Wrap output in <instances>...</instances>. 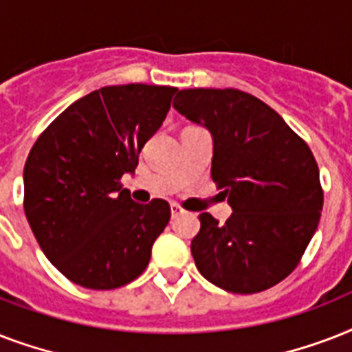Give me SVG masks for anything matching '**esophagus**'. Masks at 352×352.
Listing matches in <instances>:
<instances>
[{
  "label": "esophagus",
  "instance_id": "esophagus-1",
  "mask_svg": "<svg viewBox=\"0 0 352 352\" xmlns=\"http://www.w3.org/2000/svg\"><path fill=\"white\" fill-rule=\"evenodd\" d=\"M171 217H173V219H175V217H179V215H182V214H186V210L182 208L181 204H177V203H171Z\"/></svg>",
  "mask_w": 352,
  "mask_h": 352
}]
</instances>
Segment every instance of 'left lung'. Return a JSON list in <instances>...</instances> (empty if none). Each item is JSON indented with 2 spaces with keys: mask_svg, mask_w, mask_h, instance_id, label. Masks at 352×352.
Instances as JSON below:
<instances>
[{
  "mask_svg": "<svg viewBox=\"0 0 352 352\" xmlns=\"http://www.w3.org/2000/svg\"><path fill=\"white\" fill-rule=\"evenodd\" d=\"M173 107L212 133V179L234 210L225 225L199 215V272L235 294L278 285L298 267L322 215L311 148L272 107L239 89H182Z\"/></svg>",
  "mask_w": 352,
  "mask_h": 352,
  "instance_id": "obj_1",
  "label": "left lung"
}]
</instances>
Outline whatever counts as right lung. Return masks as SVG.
Instances as JSON below:
<instances>
[{
  "mask_svg": "<svg viewBox=\"0 0 352 352\" xmlns=\"http://www.w3.org/2000/svg\"><path fill=\"white\" fill-rule=\"evenodd\" d=\"M175 93L148 84L93 91L60 113L30 149L25 215L47 259L73 283L118 289L148 267L170 204L135 203L120 179L135 171Z\"/></svg>",
  "mask_w": 352,
  "mask_h": 352,
  "instance_id": "1",
  "label": "right lung"
}]
</instances>
